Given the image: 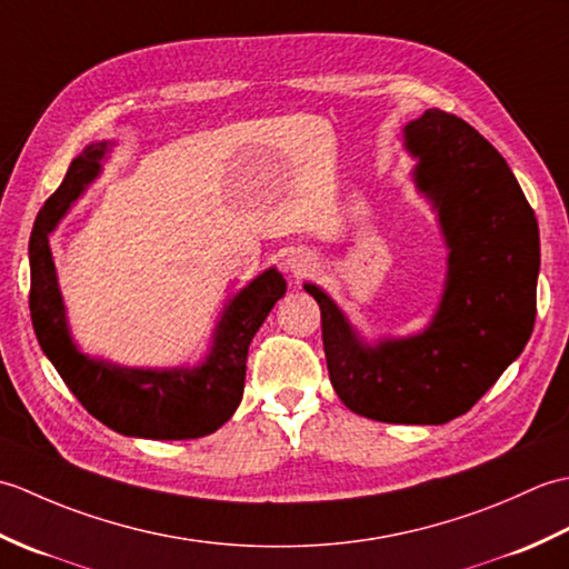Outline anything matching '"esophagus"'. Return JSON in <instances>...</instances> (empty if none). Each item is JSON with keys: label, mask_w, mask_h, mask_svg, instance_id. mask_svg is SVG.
<instances>
[{"label": "esophagus", "mask_w": 569, "mask_h": 569, "mask_svg": "<svg viewBox=\"0 0 569 569\" xmlns=\"http://www.w3.org/2000/svg\"><path fill=\"white\" fill-rule=\"evenodd\" d=\"M288 269H291L293 276H306L310 271V257H303V253H296V257L288 259Z\"/></svg>", "instance_id": "obj_1"}]
</instances>
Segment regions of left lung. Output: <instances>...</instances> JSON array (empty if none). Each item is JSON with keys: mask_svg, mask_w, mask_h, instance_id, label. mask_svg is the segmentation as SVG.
<instances>
[{"mask_svg": "<svg viewBox=\"0 0 569 569\" xmlns=\"http://www.w3.org/2000/svg\"><path fill=\"white\" fill-rule=\"evenodd\" d=\"M406 147L450 247V278L430 330L371 349L328 293L312 283L306 291L320 306L340 401L371 420L440 426L467 413L533 332L538 222L509 163L465 119L428 110L406 127Z\"/></svg>", "mask_w": 569, "mask_h": 569, "instance_id": "left-lung-1", "label": "left lung"}]
</instances>
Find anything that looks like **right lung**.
Instances as JSON below:
<instances>
[{
    "mask_svg": "<svg viewBox=\"0 0 569 569\" xmlns=\"http://www.w3.org/2000/svg\"><path fill=\"white\" fill-rule=\"evenodd\" d=\"M104 151L107 143L84 149L36 217L29 241V308L36 337L72 396L107 428L151 440L202 438L224 426L237 410L244 393L251 337L257 335L276 300L286 293V281L276 269L253 278L229 303L217 328L212 355L192 371L119 369L80 355L68 335L48 234L53 232L68 204L98 176Z\"/></svg>",
    "mask_w": 569,
    "mask_h": 569,
    "instance_id": "obj_1",
    "label": "right lung"
}]
</instances>
